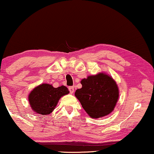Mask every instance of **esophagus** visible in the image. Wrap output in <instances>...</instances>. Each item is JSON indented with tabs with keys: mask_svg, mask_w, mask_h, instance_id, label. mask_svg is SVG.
Instances as JSON below:
<instances>
[{
	"mask_svg": "<svg viewBox=\"0 0 154 154\" xmlns=\"http://www.w3.org/2000/svg\"><path fill=\"white\" fill-rule=\"evenodd\" d=\"M69 92L71 93V94H72L74 93V91H75V89H74V87H69Z\"/></svg>",
	"mask_w": 154,
	"mask_h": 154,
	"instance_id": "esophagus-1",
	"label": "esophagus"
}]
</instances>
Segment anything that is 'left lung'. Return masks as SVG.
I'll return each mask as SVG.
<instances>
[{
    "instance_id": "left-lung-1",
    "label": "left lung",
    "mask_w": 154,
    "mask_h": 154,
    "mask_svg": "<svg viewBox=\"0 0 154 154\" xmlns=\"http://www.w3.org/2000/svg\"><path fill=\"white\" fill-rule=\"evenodd\" d=\"M81 89H77L75 97L89 116L103 117L114 110L119 99V88L109 75L99 73L82 79Z\"/></svg>"
}]
</instances>
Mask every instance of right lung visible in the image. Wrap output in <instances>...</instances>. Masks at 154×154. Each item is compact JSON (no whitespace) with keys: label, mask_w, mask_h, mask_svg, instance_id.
I'll list each match as a JSON object with an SVG mask.
<instances>
[{"label":"right lung","mask_w":154,"mask_h":154,"mask_svg":"<svg viewBox=\"0 0 154 154\" xmlns=\"http://www.w3.org/2000/svg\"><path fill=\"white\" fill-rule=\"evenodd\" d=\"M69 92L68 89L63 85L54 88L52 85L45 83L32 89L28 96V100L35 112L48 115L54 109L60 99Z\"/></svg>","instance_id":"obj_1"}]
</instances>
